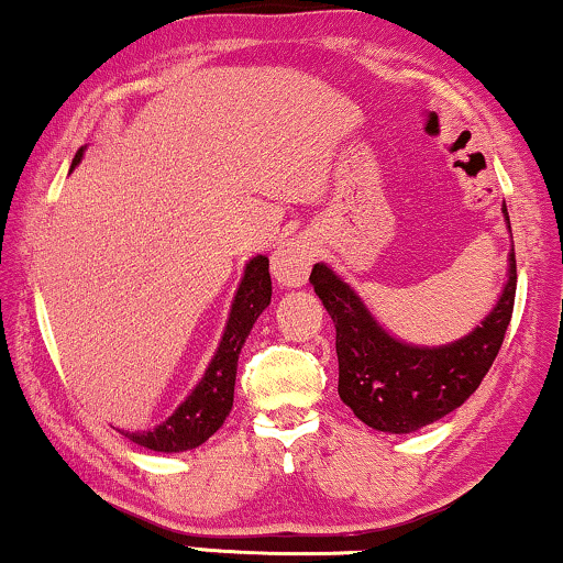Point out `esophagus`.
<instances>
[{
    "instance_id": "esophagus-1",
    "label": "esophagus",
    "mask_w": 563,
    "mask_h": 563,
    "mask_svg": "<svg viewBox=\"0 0 563 563\" xmlns=\"http://www.w3.org/2000/svg\"><path fill=\"white\" fill-rule=\"evenodd\" d=\"M314 261V251L310 243L305 241H291L284 243L274 251L272 256V274L282 287H302L307 282Z\"/></svg>"
}]
</instances>
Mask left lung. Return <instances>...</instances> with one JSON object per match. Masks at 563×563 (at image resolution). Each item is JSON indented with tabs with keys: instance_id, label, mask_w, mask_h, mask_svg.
Here are the masks:
<instances>
[{
	"instance_id": "8db88e82",
	"label": "left lung",
	"mask_w": 563,
	"mask_h": 563,
	"mask_svg": "<svg viewBox=\"0 0 563 563\" xmlns=\"http://www.w3.org/2000/svg\"><path fill=\"white\" fill-rule=\"evenodd\" d=\"M503 212L507 218L505 205ZM310 282L335 322L338 395L368 428L412 433L464 405L487 376L510 325L518 268L512 251L495 310L461 341L438 349H418L389 335L325 264H314Z\"/></svg>"
}]
</instances>
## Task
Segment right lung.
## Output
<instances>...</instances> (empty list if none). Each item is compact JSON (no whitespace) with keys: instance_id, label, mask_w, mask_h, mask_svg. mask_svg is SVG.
<instances>
[{"instance_id":"right-lung-1","label":"right lung","mask_w":563,"mask_h":563,"mask_svg":"<svg viewBox=\"0 0 563 563\" xmlns=\"http://www.w3.org/2000/svg\"><path fill=\"white\" fill-rule=\"evenodd\" d=\"M84 148L74 156L71 168L79 164ZM272 302V276H268V258L256 256L245 264L241 287L235 291L233 310H230L225 333H222L220 349L207 366L202 382L195 391L184 399L172 418L161 422L158 428L143 430V433H125L130 441L151 451H189L202 445L207 438L214 435L225 422L230 407H233L238 353H241L245 338H249L253 322Z\"/></svg>"}]
</instances>
